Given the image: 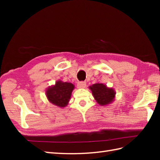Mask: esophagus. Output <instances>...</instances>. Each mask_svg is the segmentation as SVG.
<instances>
[{
	"mask_svg": "<svg viewBox=\"0 0 160 160\" xmlns=\"http://www.w3.org/2000/svg\"><path fill=\"white\" fill-rule=\"evenodd\" d=\"M86 85H87V84L85 82H79L77 84L78 87L80 88V89H82V88H85Z\"/></svg>",
	"mask_w": 160,
	"mask_h": 160,
	"instance_id": "34e87169",
	"label": "esophagus"
}]
</instances>
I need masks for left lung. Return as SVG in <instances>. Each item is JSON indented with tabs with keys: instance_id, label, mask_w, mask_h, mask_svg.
<instances>
[{
	"instance_id": "1",
	"label": "left lung",
	"mask_w": 160,
	"mask_h": 160,
	"mask_svg": "<svg viewBox=\"0 0 160 160\" xmlns=\"http://www.w3.org/2000/svg\"><path fill=\"white\" fill-rule=\"evenodd\" d=\"M91 91L94 99L100 106H107L115 100V91L111 87H108L106 84L102 83L93 84L89 87Z\"/></svg>"
}]
</instances>
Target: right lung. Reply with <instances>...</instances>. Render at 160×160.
<instances>
[{
    "label": "right lung",
    "mask_w": 160,
    "mask_h": 160,
    "mask_svg": "<svg viewBox=\"0 0 160 160\" xmlns=\"http://www.w3.org/2000/svg\"><path fill=\"white\" fill-rule=\"evenodd\" d=\"M75 86L72 83L57 80L56 84L46 89V96L49 102L60 108L65 107L69 104L71 93Z\"/></svg>",
    "instance_id": "obj_1"
}]
</instances>
